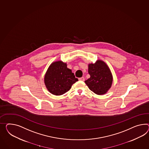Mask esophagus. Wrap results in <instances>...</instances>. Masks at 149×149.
I'll list each match as a JSON object with an SVG mask.
<instances>
[{
  "instance_id": "esophagus-1",
  "label": "esophagus",
  "mask_w": 149,
  "mask_h": 149,
  "mask_svg": "<svg viewBox=\"0 0 149 149\" xmlns=\"http://www.w3.org/2000/svg\"><path fill=\"white\" fill-rule=\"evenodd\" d=\"M79 80H80V81H84L85 79H84V77H81V78H79Z\"/></svg>"
}]
</instances>
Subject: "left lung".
Returning <instances> with one entry per match:
<instances>
[{
	"mask_svg": "<svg viewBox=\"0 0 149 149\" xmlns=\"http://www.w3.org/2000/svg\"><path fill=\"white\" fill-rule=\"evenodd\" d=\"M88 72L90 78L85 83L90 90L97 95H104L111 88L112 76L107 64L101 61L88 65Z\"/></svg>",
	"mask_w": 149,
	"mask_h": 149,
	"instance_id": "left-lung-1",
	"label": "left lung"
}]
</instances>
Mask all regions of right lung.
<instances>
[{"label":"right lung","instance_id":"right-lung-1","mask_svg":"<svg viewBox=\"0 0 149 149\" xmlns=\"http://www.w3.org/2000/svg\"><path fill=\"white\" fill-rule=\"evenodd\" d=\"M78 80L70 69L63 61H56L50 65L45 76L44 81L47 90L52 94L60 95L71 88Z\"/></svg>","mask_w":149,"mask_h":149}]
</instances>
